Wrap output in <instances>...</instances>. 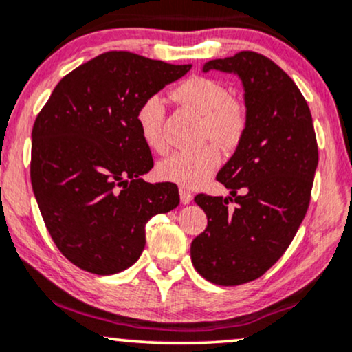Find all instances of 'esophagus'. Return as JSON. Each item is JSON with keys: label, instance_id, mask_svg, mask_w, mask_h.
Segmentation results:
<instances>
[{"label": "esophagus", "instance_id": "34e87169", "mask_svg": "<svg viewBox=\"0 0 352 352\" xmlns=\"http://www.w3.org/2000/svg\"><path fill=\"white\" fill-rule=\"evenodd\" d=\"M192 200H193V195L190 193L187 188L182 187V188H180V201L184 203V205H188V203L192 201Z\"/></svg>", "mask_w": 352, "mask_h": 352}]
</instances>
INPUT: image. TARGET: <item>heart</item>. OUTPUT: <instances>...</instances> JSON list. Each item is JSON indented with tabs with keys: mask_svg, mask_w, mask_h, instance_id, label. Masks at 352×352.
<instances>
[{
	"mask_svg": "<svg viewBox=\"0 0 352 352\" xmlns=\"http://www.w3.org/2000/svg\"><path fill=\"white\" fill-rule=\"evenodd\" d=\"M173 98L201 114L200 139H211L223 149H232L241 142L248 126L243 103L230 96L226 87L206 77H190L173 90ZM164 101L151 95L139 104L135 124L141 139L155 152L167 149L164 138ZM214 144H205L193 151H180L159 164L160 179L173 182L185 188H197L217 170L221 155Z\"/></svg>",
	"mask_w": 352,
	"mask_h": 352,
	"instance_id": "obj_1",
	"label": "heart"
}]
</instances>
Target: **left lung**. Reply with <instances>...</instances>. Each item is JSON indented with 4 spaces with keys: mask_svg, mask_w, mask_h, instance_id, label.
<instances>
[{
    "mask_svg": "<svg viewBox=\"0 0 352 352\" xmlns=\"http://www.w3.org/2000/svg\"><path fill=\"white\" fill-rule=\"evenodd\" d=\"M203 70L238 75L248 126L217 175L230 197H195L208 226L190 254L206 280L241 285L267 272L297 234L310 205L318 144L298 87L265 55L243 50Z\"/></svg>",
    "mask_w": 352,
    "mask_h": 352,
    "instance_id": "left-lung-1",
    "label": "left lung"
}]
</instances>
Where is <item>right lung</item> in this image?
<instances>
[{"mask_svg": "<svg viewBox=\"0 0 352 352\" xmlns=\"http://www.w3.org/2000/svg\"><path fill=\"white\" fill-rule=\"evenodd\" d=\"M190 69L111 50L65 75L37 114L34 197L50 238L77 267L96 275L131 267L146 245L147 221L179 206L175 184L141 179L154 160L135 111Z\"/></svg>", "mask_w": 352, "mask_h": 352, "instance_id": "add662e5", "label": "right lung"}]
</instances>
